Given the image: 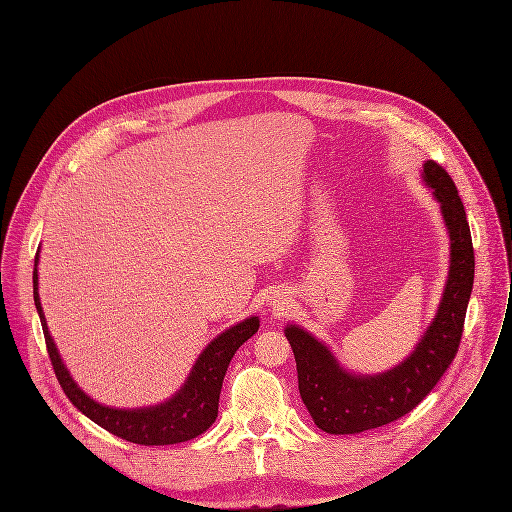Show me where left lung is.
<instances>
[{"mask_svg":"<svg viewBox=\"0 0 512 512\" xmlns=\"http://www.w3.org/2000/svg\"><path fill=\"white\" fill-rule=\"evenodd\" d=\"M422 180L440 204L450 266L438 310L414 350L390 370L356 374L302 326L284 328L296 358L302 402L314 424L328 434H356L404 416L434 388L458 350L474 280L470 228L452 178L436 162L422 164Z\"/></svg>","mask_w":512,"mask_h":512,"instance_id":"8db88e82","label":"left lung"}]
</instances>
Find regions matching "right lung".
<instances>
[{"instance_id": "1", "label": "right lung", "mask_w": 512, "mask_h": 512, "mask_svg": "<svg viewBox=\"0 0 512 512\" xmlns=\"http://www.w3.org/2000/svg\"><path fill=\"white\" fill-rule=\"evenodd\" d=\"M38 262H40V250L36 254V268H34V302L42 320L44 336L48 354L54 366V372L58 376V382L62 384L66 396L72 400V404L86 414L90 420H94L98 426L106 428L108 432L136 444L144 446H164V444H178L192 440L206 432L216 416H218V400L222 382L228 370V364L234 356V352L258 332L260 318L250 316L222 334H218L198 356L194 362L188 378L180 386L176 394L166 398L160 404L152 406H140V408H114L100 404L92 396H88L78 382L72 378L70 370L66 368L56 342L48 330L46 314L40 302L38 292Z\"/></svg>"}]
</instances>
